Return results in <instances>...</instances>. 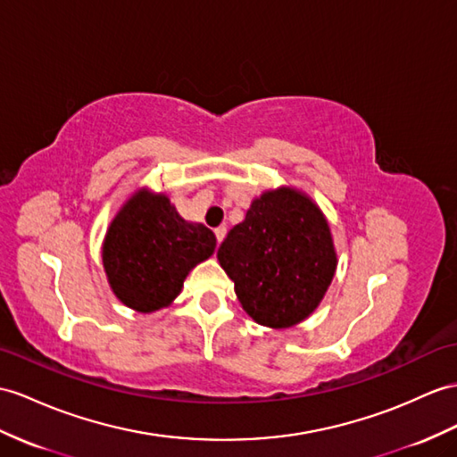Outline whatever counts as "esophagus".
Instances as JSON below:
<instances>
[{"instance_id":"esophagus-1","label":"esophagus","mask_w":457,"mask_h":457,"mask_svg":"<svg viewBox=\"0 0 457 457\" xmlns=\"http://www.w3.org/2000/svg\"><path fill=\"white\" fill-rule=\"evenodd\" d=\"M227 237V227H217L215 228V238H217V244H220L222 240H225Z\"/></svg>"}]
</instances>
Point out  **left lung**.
I'll return each instance as SVG.
<instances>
[{"label":"left lung","instance_id":"8db88e82","mask_svg":"<svg viewBox=\"0 0 457 457\" xmlns=\"http://www.w3.org/2000/svg\"><path fill=\"white\" fill-rule=\"evenodd\" d=\"M217 258L242 308L267 328H291L312 314L337 267L328 220L288 187L255 199Z\"/></svg>","mask_w":457,"mask_h":457}]
</instances>
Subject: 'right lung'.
Returning <instances> with one entry per match:
<instances>
[{"label":"right lung","instance_id":"right-lung-1","mask_svg":"<svg viewBox=\"0 0 457 457\" xmlns=\"http://www.w3.org/2000/svg\"><path fill=\"white\" fill-rule=\"evenodd\" d=\"M215 244L213 232L184 220L169 197L139 192L110 225L103 262L121 303L154 312L172 303L186 275L215 252Z\"/></svg>","mask_w":457,"mask_h":457}]
</instances>
